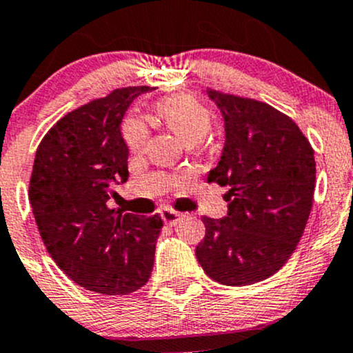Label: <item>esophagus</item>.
I'll list each match as a JSON object with an SVG mask.
<instances>
[{
    "instance_id": "34e87169",
    "label": "esophagus",
    "mask_w": 353,
    "mask_h": 353,
    "mask_svg": "<svg viewBox=\"0 0 353 353\" xmlns=\"http://www.w3.org/2000/svg\"><path fill=\"white\" fill-rule=\"evenodd\" d=\"M161 217L163 221H165V224H168V226H176V224L183 219V214L176 212V210H172V209H163Z\"/></svg>"
}]
</instances>
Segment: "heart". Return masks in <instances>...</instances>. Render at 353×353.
I'll list each match as a JSON object with an SVG mask.
<instances>
[{
  "label": "heart",
  "instance_id": "heart-1",
  "mask_svg": "<svg viewBox=\"0 0 353 353\" xmlns=\"http://www.w3.org/2000/svg\"><path fill=\"white\" fill-rule=\"evenodd\" d=\"M154 114L159 121L190 146L205 139L212 127L210 112L201 101L187 95L168 97L158 101L154 107ZM122 137L130 151H143L148 141L146 125L139 119L127 117L122 123Z\"/></svg>",
  "mask_w": 353,
  "mask_h": 353
}]
</instances>
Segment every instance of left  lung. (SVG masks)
I'll return each mask as SVG.
<instances>
[{
    "instance_id": "1",
    "label": "left lung",
    "mask_w": 353,
    "mask_h": 353,
    "mask_svg": "<svg viewBox=\"0 0 353 353\" xmlns=\"http://www.w3.org/2000/svg\"><path fill=\"white\" fill-rule=\"evenodd\" d=\"M224 119L226 141L207 181L228 187V216H203L195 256L212 281L250 285L281 270L312 207L316 161L297 123L263 101L207 90Z\"/></svg>"
}]
</instances>
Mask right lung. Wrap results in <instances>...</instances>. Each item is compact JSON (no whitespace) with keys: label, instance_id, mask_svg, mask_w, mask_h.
Wrapping results in <instances>:
<instances>
[{"label":"right lung","instance_id":"1","mask_svg":"<svg viewBox=\"0 0 353 353\" xmlns=\"http://www.w3.org/2000/svg\"><path fill=\"white\" fill-rule=\"evenodd\" d=\"M150 86L114 90L59 119L39 144L28 187L47 252L76 284L125 296L143 287L154 263L159 214L139 217L108 207L112 181L129 176L121 122Z\"/></svg>","mask_w":353,"mask_h":353}]
</instances>
